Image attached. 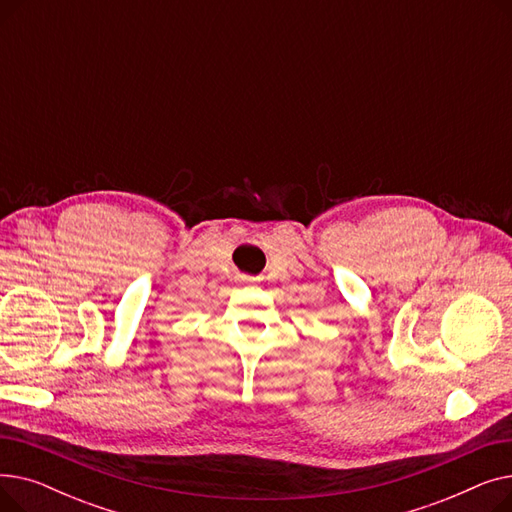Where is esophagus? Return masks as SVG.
<instances>
[{
	"instance_id": "1",
	"label": "esophagus",
	"mask_w": 512,
	"mask_h": 512,
	"mask_svg": "<svg viewBox=\"0 0 512 512\" xmlns=\"http://www.w3.org/2000/svg\"><path fill=\"white\" fill-rule=\"evenodd\" d=\"M242 284H255L257 282V278H253V276H240L238 278Z\"/></svg>"
}]
</instances>
